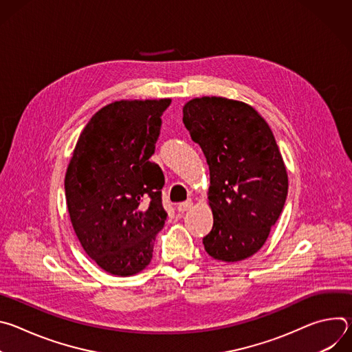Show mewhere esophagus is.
<instances>
[{
    "mask_svg": "<svg viewBox=\"0 0 352 352\" xmlns=\"http://www.w3.org/2000/svg\"><path fill=\"white\" fill-rule=\"evenodd\" d=\"M192 202L190 200H186V202H182V204H179L178 205V208H177V210L179 212V213H184V212H188L190 208H192Z\"/></svg>",
    "mask_w": 352,
    "mask_h": 352,
    "instance_id": "esophagus-1",
    "label": "esophagus"
}]
</instances>
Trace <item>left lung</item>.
<instances>
[{
	"instance_id": "obj_1",
	"label": "left lung",
	"mask_w": 352,
	"mask_h": 352,
	"mask_svg": "<svg viewBox=\"0 0 352 352\" xmlns=\"http://www.w3.org/2000/svg\"><path fill=\"white\" fill-rule=\"evenodd\" d=\"M182 113L210 170L213 228L204 238L206 252L223 262L243 261L263 246L287 199L274 135L254 107L226 97L192 98Z\"/></svg>"
}]
</instances>
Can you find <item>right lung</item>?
<instances>
[{
	"label": "right lung",
	"mask_w": 352,
	"mask_h": 352,
	"mask_svg": "<svg viewBox=\"0 0 352 352\" xmlns=\"http://www.w3.org/2000/svg\"><path fill=\"white\" fill-rule=\"evenodd\" d=\"M171 98L120 100L100 109L83 128L65 174L75 234L104 272L128 277L153 258L164 227V175L150 162L162 116Z\"/></svg>",
	"instance_id": "add662e5"
}]
</instances>
